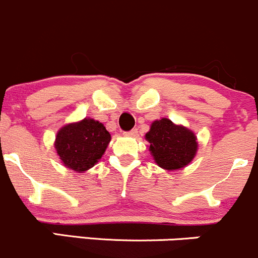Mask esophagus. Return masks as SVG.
I'll list each match as a JSON object with an SVG mask.
<instances>
[{
	"mask_svg": "<svg viewBox=\"0 0 258 258\" xmlns=\"http://www.w3.org/2000/svg\"><path fill=\"white\" fill-rule=\"evenodd\" d=\"M125 135H126V137H132V138L137 137V135H138V130H137V129H133V130H130V132L125 133Z\"/></svg>",
	"mask_w": 258,
	"mask_h": 258,
	"instance_id": "1",
	"label": "esophagus"
}]
</instances>
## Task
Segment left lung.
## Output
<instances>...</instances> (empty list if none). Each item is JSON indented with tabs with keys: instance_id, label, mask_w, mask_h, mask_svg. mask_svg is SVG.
I'll list each match as a JSON object with an SVG mask.
<instances>
[{
	"instance_id": "left-lung-1",
	"label": "left lung",
	"mask_w": 258,
	"mask_h": 258,
	"mask_svg": "<svg viewBox=\"0 0 258 258\" xmlns=\"http://www.w3.org/2000/svg\"><path fill=\"white\" fill-rule=\"evenodd\" d=\"M145 139L149 141L150 153L156 164L166 170L186 167L198 153L199 143L195 133L168 118L153 120Z\"/></svg>"
}]
</instances>
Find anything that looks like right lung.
Segmentation results:
<instances>
[{
  "instance_id": "right-lung-1",
  "label": "right lung",
  "mask_w": 258,
  "mask_h": 258,
  "mask_svg": "<svg viewBox=\"0 0 258 258\" xmlns=\"http://www.w3.org/2000/svg\"><path fill=\"white\" fill-rule=\"evenodd\" d=\"M111 143L106 126L92 118L68 123L57 132L54 149L63 166L83 173L92 168Z\"/></svg>"
}]
</instances>
